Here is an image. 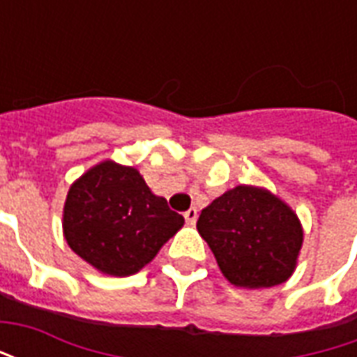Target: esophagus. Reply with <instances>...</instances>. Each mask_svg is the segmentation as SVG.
I'll return each instance as SVG.
<instances>
[{"instance_id": "1", "label": "esophagus", "mask_w": 357, "mask_h": 357, "mask_svg": "<svg viewBox=\"0 0 357 357\" xmlns=\"http://www.w3.org/2000/svg\"><path fill=\"white\" fill-rule=\"evenodd\" d=\"M183 216H185L187 224L195 225V222H197V218H199V210H197V208H189L185 212V214H183Z\"/></svg>"}]
</instances>
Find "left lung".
<instances>
[{
    "instance_id": "obj_1",
    "label": "left lung",
    "mask_w": 357,
    "mask_h": 357,
    "mask_svg": "<svg viewBox=\"0 0 357 357\" xmlns=\"http://www.w3.org/2000/svg\"><path fill=\"white\" fill-rule=\"evenodd\" d=\"M197 229L220 271L239 289H266L294 273L304 229L296 212L264 187L237 185L202 208Z\"/></svg>"
}]
</instances>
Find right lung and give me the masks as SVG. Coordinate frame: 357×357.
Instances as JSON below:
<instances>
[{"mask_svg": "<svg viewBox=\"0 0 357 357\" xmlns=\"http://www.w3.org/2000/svg\"><path fill=\"white\" fill-rule=\"evenodd\" d=\"M185 224L156 197L133 166L102 160L84 172L66 195L63 235L99 273L128 277L145 268Z\"/></svg>", "mask_w": 357, "mask_h": 357, "instance_id": "right-lung-1", "label": "right lung"}]
</instances>
